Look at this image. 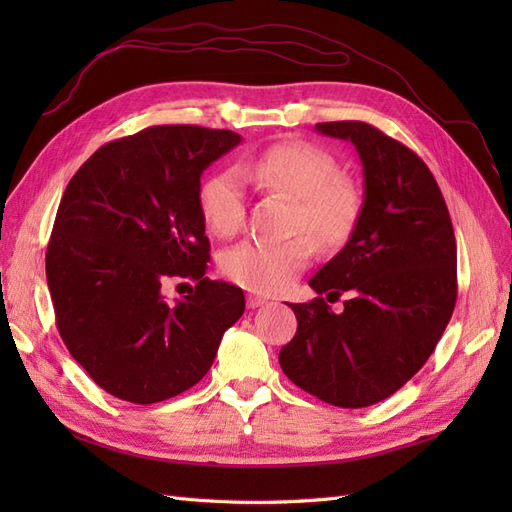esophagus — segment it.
I'll list each match as a JSON object with an SVG mask.
<instances>
[{"label":"esophagus","mask_w":512,"mask_h":512,"mask_svg":"<svg viewBox=\"0 0 512 512\" xmlns=\"http://www.w3.org/2000/svg\"><path fill=\"white\" fill-rule=\"evenodd\" d=\"M269 301L265 297H260V294H247V307L250 309H256V307H262L267 305Z\"/></svg>","instance_id":"esophagus-1"}]
</instances>
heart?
<instances>
[{
	"label": "heart",
	"instance_id": "b5f03b06",
	"mask_svg": "<svg viewBox=\"0 0 512 512\" xmlns=\"http://www.w3.org/2000/svg\"><path fill=\"white\" fill-rule=\"evenodd\" d=\"M245 181L262 190L284 192L297 198L294 228H307L324 245L344 243L361 211V196L354 183L337 177V162L324 149L286 141L271 145L258 156L241 160L237 168H222L209 175L198 190L200 213L220 237H232L245 218ZM316 245L309 235L288 241L250 239L222 254L228 280L256 292H280L312 260Z\"/></svg>",
	"mask_w": 512,
	"mask_h": 512
}]
</instances>
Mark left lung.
I'll return each instance as SVG.
<instances>
[{"mask_svg": "<svg viewBox=\"0 0 512 512\" xmlns=\"http://www.w3.org/2000/svg\"><path fill=\"white\" fill-rule=\"evenodd\" d=\"M350 141L363 164V207L342 252L312 280L351 294L345 312L322 297L290 305L297 333L280 350L284 374L331 406L365 408L399 391L436 350L457 301V243L427 164L365 121L316 123Z\"/></svg>", "mask_w": 512, "mask_h": 512, "instance_id": "obj_1", "label": "left lung"}]
</instances>
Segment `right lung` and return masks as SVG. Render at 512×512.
<instances>
[{
    "label": "right lung",
    "mask_w": 512,
    "mask_h": 512,
    "mask_svg": "<svg viewBox=\"0 0 512 512\" xmlns=\"http://www.w3.org/2000/svg\"><path fill=\"white\" fill-rule=\"evenodd\" d=\"M230 130L153 126L106 143L61 196L46 282L61 339L100 389L158 404L203 380L243 290L205 277L200 175L237 147ZM168 279H194L175 304Z\"/></svg>",
    "instance_id": "add662e5"
}]
</instances>
